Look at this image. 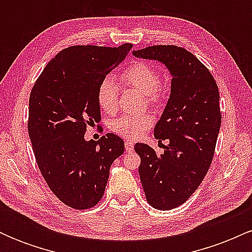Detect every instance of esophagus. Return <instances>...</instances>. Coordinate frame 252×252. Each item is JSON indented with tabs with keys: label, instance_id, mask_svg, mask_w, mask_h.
Here are the masks:
<instances>
[{
	"label": "esophagus",
	"instance_id": "obj_1",
	"mask_svg": "<svg viewBox=\"0 0 252 252\" xmlns=\"http://www.w3.org/2000/svg\"><path fill=\"white\" fill-rule=\"evenodd\" d=\"M124 147H126V150L128 153L134 150V143H132L131 141H126V142H124Z\"/></svg>",
	"mask_w": 252,
	"mask_h": 252
}]
</instances>
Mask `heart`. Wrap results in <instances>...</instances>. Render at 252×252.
<instances>
[{
	"label": "heart",
	"instance_id": "heart-1",
	"mask_svg": "<svg viewBox=\"0 0 252 252\" xmlns=\"http://www.w3.org/2000/svg\"><path fill=\"white\" fill-rule=\"evenodd\" d=\"M124 85L138 90L146 94L147 100L156 105L160 102L161 76L153 65L148 63L137 62L124 68L120 76ZM97 102L99 108L106 114H114L118 105L117 85L111 78H105L97 89ZM154 123V117L150 114L124 115L110 123V129L117 135L129 140H137Z\"/></svg>",
	"mask_w": 252,
	"mask_h": 252
}]
</instances>
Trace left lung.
Instances as JSON below:
<instances>
[{
    "label": "left lung",
    "mask_w": 252,
    "mask_h": 252,
    "mask_svg": "<svg viewBox=\"0 0 252 252\" xmlns=\"http://www.w3.org/2000/svg\"><path fill=\"white\" fill-rule=\"evenodd\" d=\"M158 60L172 74L170 96L156 123V140H168L161 155L148 144L136 143L147 201L156 210H172L189 198L204 180L220 129L219 90L206 66L185 48L158 45L132 52Z\"/></svg>",
    "instance_id": "left-lung-1"
}]
</instances>
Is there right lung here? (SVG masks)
Returning <instances> with one entry per match:
<instances>
[{
	"instance_id": "obj_1",
	"label": "right lung",
	"mask_w": 252,
	"mask_h": 252,
	"mask_svg": "<svg viewBox=\"0 0 252 252\" xmlns=\"http://www.w3.org/2000/svg\"><path fill=\"white\" fill-rule=\"evenodd\" d=\"M120 47L71 46L47 63L30 96L28 134L40 172L60 201L76 210L99 202L110 167L124 142L108 132L86 141V126L100 121L97 89L128 56Z\"/></svg>"
}]
</instances>
